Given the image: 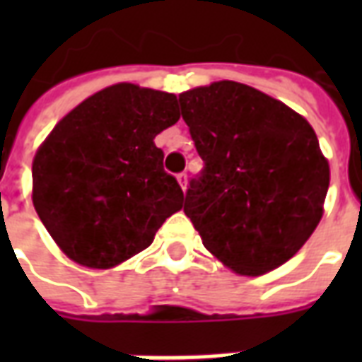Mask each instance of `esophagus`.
I'll list each match as a JSON object with an SVG mask.
<instances>
[{
	"instance_id": "1",
	"label": "esophagus",
	"mask_w": 362,
	"mask_h": 362,
	"mask_svg": "<svg viewBox=\"0 0 362 362\" xmlns=\"http://www.w3.org/2000/svg\"><path fill=\"white\" fill-rule=\"evenodd\" d=\"M176 180H178V184L182 186V189H186L187 186V173H180V175L176 176Z\"/></svg>"
}]
</instances>
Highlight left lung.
Listing matches in <instances>:
<instances>
[{
  "label": "left lung",
  "instance_id": "8db88e82",
  "mask_svg": "<svg viewBox=\"0 0 362 362\" xmlns=\"http://www.w3.org/2000/svg\"><path fill=\"white\" fill-rule=\"evenodd\" d=\"M178 101L204 163L184 201L204 247L244 276L284 264L317 227L329 189V163L312 125L233 81Z\"/></svg>",
  "mask_w": 362,
  "mask_h": 362
}]
</instances>
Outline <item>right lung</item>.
I'll use <instances>...</instances> for the list:
<instances>
[{"label":"right lung","mask_w":362,"mask_h":362,"mask_svg":"<svg viewBox=\"0 0 362 362\" xmlns=\"http://www.w3.org/2000/svg\"><path fill=\"white\" fill-rule=\"evenodd\" d=\"M180 118L175 93L115 84L59 122L31 167L33 206L62 252L110 269L152 244L184 193L163 169L158 133Z\"/></svg>","instance_id":"right-lung-1"}]
</instances>
